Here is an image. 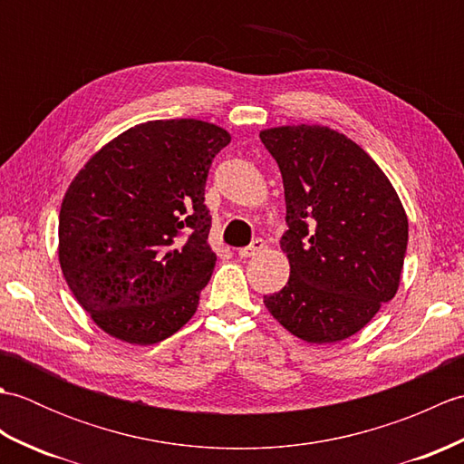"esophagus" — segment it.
<instances>
[{"instance_id": "34e87169", "label": "esophagus", "mask_w": 464, "mask_h": 464, "mask_svg": "<svg viewBox=\"0 0 464 464\" xmlns=\"http://www.w3.org/2000/svg\"><path fill=\"white\" fill-rule=\"evenodd\" d=\"M263 247H265V243H263V239H255L251 245H247V247H243V249H239V257L241 259H247V257H253V255H257L259 251H263Z\"/></svg>"}]
</instances>
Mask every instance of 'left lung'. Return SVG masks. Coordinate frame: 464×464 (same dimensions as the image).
I'll return each instance as SVG.
<instances>
[{
	"instance_id": "obj_1",
	"label": "left lung",
	"mask_w": 464,
	"mask_h": 464,
	"mask_svg": "<svg viewBox=\"0 0 464 464\" xmlns=\"http://www.w3.org/2000/svg\"><path fill=\"white\" fill-rule=\"evenodd\" d=\"M285 187L281 249L291 265L269 313L295 337L337 343L399 289L409 221L387 175L349 137L323 125L261 131Z\"/></svg>"
}]
</instances>
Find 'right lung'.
<instances>
[{"label": "right lung", "instance_id": "right-lung-1", "mask_svg": "<svg viewBox=\"0 0 464 464\" xmlns=\"http://www.w3.org/2000/svg\"><path fill=\"white\" fill-rule=\"evenodd\" d=\"M231 135L199 120L135 125L77 173L59 211V265L111 337L160 343L193 317L215 253L205 183Z\"/></svg>", "mask_w": 464, "mask_h": 464}]
</instances>
